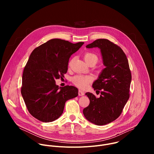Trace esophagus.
Wrapping results in <instances>:
<instances>
[{"mask_svg":"<svg viewBox=\"0 0 154 154\" xmlns=\"http://www.w3.org/2000/svg\"><path fill=\"white\" fill-rule=\"evenodd\" d=\"M79 96H82L85 95V93L83 91H82V90H79Z\"/></svg>","mask_w":154,"mask_h":154,"instance_id":"esophagus-1","label":"esophagus"}]
</instances>
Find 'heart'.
Wrapping results in <instances>:
<instances>
[{
	"mask_svg": "<svg viewBox=\"0 0 154 154\" xmlns=\"http://www.w3.org/2000/svg\"><path fill=\"white\" fill-rule=\"evenodd\" d=\"M84 60L88 63L90 64L91 62L96 63L98 61V57L96 54L92 52H86L84 55ZM74 83L80 88L84 89L88 86V84L91 81V77L90 76L77 75L72 79Z\"/></svg>",
	"mask_w": 154,
	"mask_h": 154,
	"instance_id": "obj_1",
	"label": "heart"
}]
</instances>
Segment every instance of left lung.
<instances>
[{
  "label": "left lung",
  "mask_w": 154,
  "mask_h": 154,
  "mask_svg": "<svg viewBox=\"0 0 154 154\" xmlns=\"http://www.w3.org/2000/svg\"><path fill=\"white\" fill-rule=\"evenodd\" d=\"M86 48H98L100 50L105 68L93 83L94 90L100 92V97L86 93L90 104L83 109V113L88 121L103 125L115 121L121 114L129 99L131 72L124 51L109 40L98 39Z\"/></svg>",
  "instance_id": "1"
}]
</instances>
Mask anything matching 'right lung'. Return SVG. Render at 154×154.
<instances>
[{
  "label": "right lung",
  "instance_id": "obj_1",
  "mask_svg": "<svg viewBox=\"0 0 154 154\" xmlns=\"http://www.w3.org/2000/svg\"><path fill=\"white\" fill-rule=\"evenodd\" d=\"M52 39L35 49L23 74L21 94L29 113L45 122L57 119L68 100L78 96L73 86L59 87L55 79L64 77L69 58L83 45Z\"/></svg>",
  "mask_w": 154,
  "mask_h": 154
}]
</instances>
